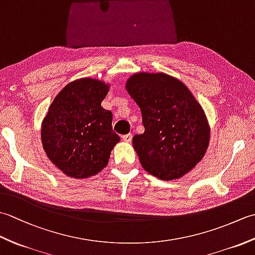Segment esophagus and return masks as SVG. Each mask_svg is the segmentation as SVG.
Segmentation results:
<instances>
[{"label": "esophagus", "mask_w": 255, "mask_h": 255, "mask_svg": "<svg viewBox=\"0 0 255 255\" xmlns=\"http://www.w3.org/2000/svg\"><path fill=\"white\" fill-rule=\"evenodd\" d=\"M122 139L124 140L125 142H131V140H132V134H131V133L124 134V136L122 137Z\"/></svg>", "instance_id": "esophagus-1"}]
</instances>
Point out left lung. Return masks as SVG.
I'll use <instances>...</instances> for the list:
<instances>
[{"instance_id":"left-lung-1","label":"left lung","mask_w":255,"mask_h":255,"mask_svg":"<svg viewBox=\"0 0 255 255\" xmlns=\"http://www.w3.org/2000/svg\"><path fill=\"white\" fill-rule=\"evenodd\" d=\"M126 90L140 107L144 132L133 148L143 169L163 181L180 178L204 158L210 138L206 114L182 81L163 72H137Z\"/></svg>"}]
</instances>
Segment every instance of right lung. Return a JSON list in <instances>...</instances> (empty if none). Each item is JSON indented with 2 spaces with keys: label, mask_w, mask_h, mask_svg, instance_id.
Returning a JSON list of instances; mask_svg holds the SVG:
<instances>
[{
  "label": "right lung",
  "mask_w": 255,
  "mask_h": 255,
  "mask_svg": "<svg viewBox=\"0 0 255 255\" xmlns=\"http://www.w3.org/2000/svg\"><path fill=\"white\" fill-rule=\"evenodd\" d=\"M111 84L93 78L68 83L52 101L41 123V143L48 158L73 178L96 175L108 164L119 142L113 114L101 106Z\"/></svg>",
  "instance_id": "1"
}]
</instances>
